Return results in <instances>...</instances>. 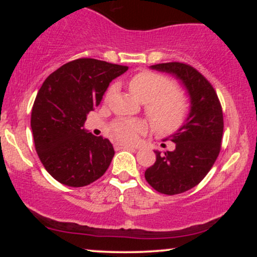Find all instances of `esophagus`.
<instances>
[{
    "instance_id": "1",
    "label": "esophagus",
    "mask_w": 257,
    "mask_h": 257,
    "mask_svg": "<svg viewBox=\"0 0 257 257\" xmlns=\"http://www.w3.org/2000/svg\"><path fill=\"white\" fill-rule=\"evenodd\" d=\"M113 147L116 151H119V150H128V149H134V147L125 145V144H120V143H114Z\"/></svg>"
}]
</instances>
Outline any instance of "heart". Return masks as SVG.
I'll list each match as a JSON object with an SVG mask.
<instances>
[{"label": "heart", "instance_id": "b5f03b06", "mask_svg": "<svg viewBox=\"0 0 257 257\" xmlns=\"http://www.w3.org/2000/svg\"><path fill=\"white\" fill-rule=\"evenodd\" d=\"M129 89L138 100L145 104V112L156 131L175 133L179 131L188 116V100L167 76L144 70L132 76L128 82ZM114 85L108 87L105 93L107 102L114 93ZM145 132V124L140 120L119 118L111 124L113 138L122 143H134L139 134Z\"/></svg>", "mask_w": 257, "mask_h": 257}]
</instances>
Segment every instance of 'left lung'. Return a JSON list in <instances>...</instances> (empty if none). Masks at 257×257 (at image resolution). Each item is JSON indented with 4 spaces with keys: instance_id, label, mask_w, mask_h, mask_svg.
<instances>
[{
    "instance_id": "obj_1",
    "label": "left lung",
    "mask_w": 257,
    "mask_h": 257,
    "mask_svg": "<svg viewBox=\"0 0 257 257\" xmlns=\"http://www.w3.org/2000/svg\"><path fill=\"white\" fill-rule=\"evenodd\" d=\"M151 67L181 79L191 98L188 118L175 134L166 139L175 143V150L164 155L156 151L155 164L145 172L152 188L174 196L198 185L213 168L222 141V107L210 82L191 65L173 61Z\"/></svg>"
}]
</instances>
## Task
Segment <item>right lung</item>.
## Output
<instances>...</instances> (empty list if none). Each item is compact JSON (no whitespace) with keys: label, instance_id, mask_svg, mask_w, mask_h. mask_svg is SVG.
I'll use <instances>...</instances> for the list:
<instances>
[{"label":"right lung","instance_id":"add662e5","mask_svg":"<svg viewBox=\"0 0 257 257\" xmlns=\"http://www.w3.org/2000/svg\"><path fill=\"white\" fill-rule=\"evenodd\" d=\"M128 66L79 58L52 72L31 111L35 149L60 184L83 187L104 175L113 158L108 139L85 132L87 114L101 101L112 79Z\"/></svg>","mask_w":257,"mask_h":257}]
</instances>
